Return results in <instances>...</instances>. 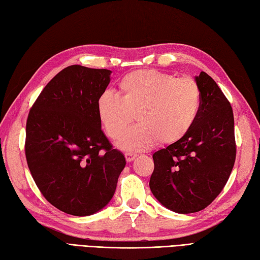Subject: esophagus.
Wrapping results in <instances>:
<instances>
[{
	"label": "esophagus",
	"mask_w": 260,
	"mask_h": 260,
	"mask_svg": "<svg viewBox=\"0 0 260 260\" xmlns=\"http://www.w3.org/2000/svg\"><path fill=\"white\" fill-rule=\"evenodd\" d=\"M124 155H125L126 160H127L128 162L133 161V160H134V159L137 157V155H136V154H134V152H125Z\"/></svg>",
	"instance_id": "34e87169"
}]
</instances>
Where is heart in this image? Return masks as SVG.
<instances>
[{"instance_id": "1", "label": "heart", "mask_w": 260, "mask_h": 260, "mask_svg": "<svg viewBox=\"0 0 260 260\" xmlns=\"http://www.w3.org/2000/svg\"><path fill=\"white\" fill-rule=\"evenodd\" d=\"M119 95L105 91L98 100V114L111 139L121 137L123 150L143 151L157 142L171 144L182 138L194 124L201 93L191 78H177L152 69L133 71L118 83Z\"/></svg>"}]
</instances>
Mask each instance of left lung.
<instances>
[{
  "label": "left lung",
  "instance_id": "8db88e82",
  "mask_svg": "<svg viewBox=\"0 0 260 260\" xmlns=\"http://www.w3.org/2000/svg\"><path fill=\"white\" fill-rule=\"evenodd\" d=\"M201 103L182 138L157 150L149 187L169 210L188 214L210 205L225 187L236 158L234 115L216 82L202 71L196 78Z\"/></svg>",
  "mask_w": 260,
  "mask_h": 260
}]
</instances>
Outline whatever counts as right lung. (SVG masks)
I'll list each match as a JSON object with an SVG mask.
<instances>
[{"instance_id":"right-lung-1","label":"right lung","mask_w":260,"mask_h":260,"mask_svg":"<svg viewBox=\"0 0 260 260\" xmlns=\"http://www.w3.org/2000/svg\"><path fill=\"white\" fill-rule=\"evenodd\" d=\"M111 72L67 67L28 113L25 155L31 177L44 198L67 214L85 216L103 209L126 165L102 132L98 114Z\"/></svg>"}]
</instances>
